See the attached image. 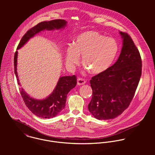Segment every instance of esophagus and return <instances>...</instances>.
<instances>
[{
    "instance_id": "obj_1",
    "label": "esophagus",
    "mask_w": 155,
    "mask_h": 155,
    "mask_svg": "<svg viewBox=\"0 0 155 155\" xmlns=\"http://www.w3.org/2000/svg\"><path fill=\"white\" fill-rule=\"evenodd\" d=\"M86 83V81L83 78H79L77 80V84L78 85H84Z\"/></svg>"
}]
</instances>
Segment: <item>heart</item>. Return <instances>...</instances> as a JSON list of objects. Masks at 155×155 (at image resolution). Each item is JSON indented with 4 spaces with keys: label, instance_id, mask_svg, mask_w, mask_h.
<instances>
[{
    "label": "heart",
    "instance_id": "obj_1",
    "mask_svg": "<svg viewBox=\"0 0 155 155\" xmlns=\"http://www.w3.org/2000/svg\"><path fill=\"white\" fill-rule=\"evenodd\" d=\"M118 52V45L112 38L104 37L97 31H88L78 36L73 46L66 49L67 66L73 68L82 62L92 74H100L109 68Z\"/></svg>",
    "mask_w": 155,
    "mask_h": 155
}]
</instances>
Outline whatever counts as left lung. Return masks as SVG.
<instances>
[{"mask_svg":"<svg viewBox=\"0 0 155 155\" xmlns=\"http://www.w3.org/2000/svg\"><path fill=\"white\" fill-rule=\"evenodd\" d=\"M119 33L123 44L117 60L90 80L92 97L88 110L99 120L114 119L128 107L141 75L138 49L130 35L122 31Z\"/></svg>","mask_w":155,"mask_h":155,"instance_id":"left-lung-1","label":"left lung"}]
</instances>
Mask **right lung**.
Masks as SVG:
<instances>
[{
    "instance_id": "right-lung-1",
    "label": "right lung",
    "mask_w": 155,
    "mask_h": 155,
    "mask_svg": "<svg viewBox=\"0 0 155 155\" xmlns=\"http://www.w3.org/2000/svg\"><path fill=\"white\" fill-rule=\"evenodd\" d=\"M66 24V20L60 19L38 24L28 30L23 36L18 45L17 49L21 48L30 38L40 31L45 30H54L55 29H61L65 27ZM17 56L18 51H16L14 55V72L18 84L20 85L17 71ZM76 84L77 78L74 75L60 77L51 94L43 100H37L30 97L22 88H20V91L26 106L34 114L42 118H52L56 116L64 109L67 95L71 89L76 87Z\"/></svg>"
}]
</instances>
